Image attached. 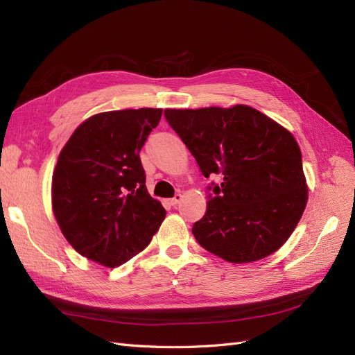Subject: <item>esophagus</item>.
I'll use <instances>...</instances> for the list:
<instances>
[{"label":"esophagus","mask_w":355,"mask_h":355,"mask_svg":"<svg viewBox=\"0 0 355 355\" xmlns=\"http://www.w3.org/2000/svg\"><path fill=\"white\" fill-rule=\"evenodd\" d=\"M180 200H182V196H180V194H176L173 198H170V200H168L170 206H176V204H178Z\"/></svg>","instance_id":"esophagus-1"}]
</instances>
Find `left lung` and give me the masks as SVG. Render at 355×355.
Returning <instances> with one entry per match:
<instances>
[{
  "instance_id": "1",
  "label": "left lung",
  "mask_w": 355,
  "mask_h": 355,
  "mask_svg": "<svg viewBox=\"0 0 355 355\" xmlns=\"http://www.w3.org/2000/svg\"><path fill=\"white\" fill-rule=\"evenodd\" d=\"M166 120L194 155L207 187V210L192 234L232 263L263 259L287 241L308 191L292 133L250 106L166 110Z\"/></svg>"
}]
</instances>
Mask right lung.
<instances>
[{
    "instance_id": "right-lung-1",
    "label": "right lung",
    "mask_w": 355,
    "mask_h": 355,
    "mask_svg": "<svg viewBox=\"0 0 355 355\" xmlns=\"http://www.w3.org/2000/svg\"><path fill=\"white\" fill-rule=\"evenodd\" d=\"M163 110L102 112L69 137L53 173V211L68 243L115 268L142 252L166 218L148 194L142 146Z\"/></svg>"
}]
</instances>
